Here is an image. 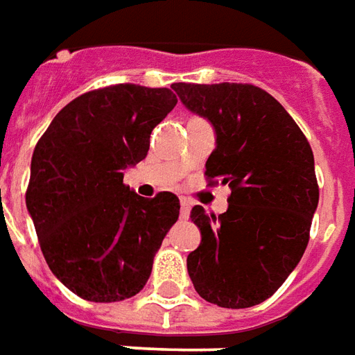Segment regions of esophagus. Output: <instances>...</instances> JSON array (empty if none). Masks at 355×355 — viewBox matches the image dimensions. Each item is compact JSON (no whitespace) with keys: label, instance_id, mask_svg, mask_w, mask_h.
I'll return each mask as SVG.
<instances>
[{"label":"esophagus","instance_id":"obj_1","mask_svg":"<svg viewBox=\"0 0 355 355\" xmlns=\"http://www.w3.org/2000/svg\"><path fill=\"white\" fill-rule=\"evenodd\" d=\"M190 203H188V201L186 200H182L180 201V218H188V216H190Z\"/></svg>","mask_w":355,"mask_h":355}]
</instances>
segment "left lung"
<instances>
[{
	"instance_id": "8db88e82",
	"label": "left lung",
	"mask_w": 355,
	"mask_h": 355,
	"mask_svg": "<svg viewBox=\"0 0 355 355\" xmlns=\"http://www.w3.org/2000/svg\"><path fill=\"white\" fill-rule=\"evenodd\" d=\"M186 108L215 127L205 163L209 184L230 186L228 211L192 220L200 247L188 274L201 298L223 308H251L279 289L310 239L320 201L312 148L279 102L249 83H173Z\"/></svg>"
}]
</instances>
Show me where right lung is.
Returning <instances> with one entry per match:
<instances>
[{
  "label": "right lung",
  "mask_w": 355,
  "mask_h": 355,
  "mask_svg": "<svg viewBox=\"0 0 355 355\" xmlns=\"http://www.w3.org/2000/svg\"><path fill=\"white\" fill-rule=\"evenodd\" d=\"M175 106L165 87L94 89L66 104L35 144L28 213L51 272L78 297L117 302L146 285L180 203L171 192L140 198L123 171L146 157Z\"/></svg>",
  "instance_id": "1"
}]
</instances>
